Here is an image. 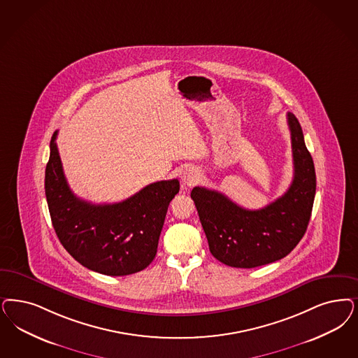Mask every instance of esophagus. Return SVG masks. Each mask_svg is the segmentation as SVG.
I'll use <instances>...</instances> for the list:
<instances>
[{"mask_svg":"<svg viewBox=\"0 0 358 358\" xmlns=\"http://www.w3.org/2000/svg\"><path fill=\"white\" fill-rule=\"evenodd\" d=\"M181 180L185 185H194L197 182L198 172L194 168H186L184 172L181 173Z\"/></svg>","mask_w":358,"mask_h":358,"instance_id":"34e87169","label":"esophagus"}]
</instances>
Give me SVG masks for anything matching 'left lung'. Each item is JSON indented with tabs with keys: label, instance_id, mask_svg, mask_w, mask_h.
Instances as JSON below:
<instances>
[{
	"label": "left lung",
	"instance_id": "8db88e82",
	"mask_svg": "<svg viewBox=\"0 0 358 358\" xmlns=\"http://www.w3.org/2000/svg\"><path fill=\"white\" fill-rule=\"evenodd\" d=\"M287 122L294 180L282 197L262 209L248 210L217 190L196 186L190 193L210 252L226 266L254 268L282 259L307 231L316 194L315 165L295 115L288 112Z\"/></svg>",
	"mask_w": 358,
	"mask_h": 358
}]
</instances>
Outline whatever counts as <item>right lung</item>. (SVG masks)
Listing matches in <instances>:
<instances>
[{
  "label": "right lung",
  "mask_w": 358,
  "mask_h": 358,
  "mask_svg": "<svg viewBox=\"0 0 358 358\" xmlns=\"http://www.w3.org/2000/svg\"><path fill=\"white\" fill-rule=\"evenodd\" d=\"M54 132L45 192L54 230L67 252L91 271L124 276L147 268L157 252L177 178L143 187L117 203L95 205L76 197L63 173Z\"/></svg>",
  "instance_id": "obj_1"
}]
</instances>
